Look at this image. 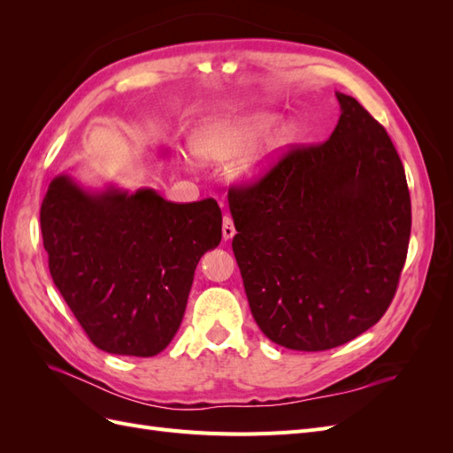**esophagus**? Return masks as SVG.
<instances>
[{
  "instance_id": "esophagus-1",
  "label": "esophagus",
  "mask_w": 453,
  "mask_h": 453,
  "mask_svg": "<svg viewBox=\"0 0 453 453\" xmlns=\"http://www.w3.org/2000/svg\"><path fill=\"white\" fill-rule=\"evenodd\" d=\"M234 234H236L234 221H232V217L225 215V219H223V238H225V240H230Z\"/></svg>"
}]
</instances>
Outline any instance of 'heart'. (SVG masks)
Instances as JSON below:
<instances>
[{
    "mask_svg": "<svg viewBox=\"0 0 453 453\" xmlns=\"http://www.w3.org/2000/svg\"><path fill=\"white\" fill-rule=\"evenodd\" d=\"M278 119V113L258 109V111L240 117L210 120L193 135V150L196 157L208 162H228L238 157L234 164V175L242 177V180H253L298 138L296 122L287 120L270 134L263 149L245 156V152L253 149L276 127Z\"/></svg>",
    "mask_w": 453,
    "mask_h": 453,
    "instance_id": "1",
    "label": "heart"
}]
</instances>
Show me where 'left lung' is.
Instances as JSON below:
<instances>
[{"label": "left lung", "mask_w": 453, "mask_h": 453, "mask_svg": "<svg viewBox=\"0 0 453 453\" xmlns=\"http://www.w3.org/2000/svg\"><path fill=\"white\" fill-rule=\"evenodd\" d=\"M331 138L293 145L250 185L232 187V240L253 318L272 342L325 351L388 311L408 253L412 208L386 128L336 92Z\"/></svg>", "instance_id": "8db88e82"}]
</instances>
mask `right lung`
Masks as SVG:
<instances>
[{
    "label": "right lung",
    "mask_w": 453,
    "mask_h": 453,
    "mask_svg": "<svg viewBox=\"0 0 453 453\" xmlns=\"http://www.w3.org/2000/svg\"><path fill=\"white\" fill-rule=\"evenodd\" d=\"M49 270L96 348L153 357L181 325L200 257L221 242L213 198L164 200L109 187L90 193L54 177L41 203Z\"/></svg>",
    "instance_id": "1"
}]
</instances>
